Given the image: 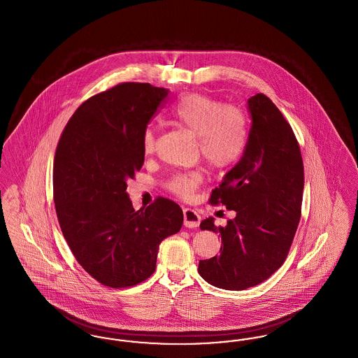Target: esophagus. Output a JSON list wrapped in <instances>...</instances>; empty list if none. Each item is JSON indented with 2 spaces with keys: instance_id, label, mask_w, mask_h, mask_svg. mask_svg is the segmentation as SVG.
I'll use <instances>...</instances> for the list:
<instances>
[{
  "instance_id": "34e87169",
  "label": "esophagus",
  "mask_w": 358,
  "mask_h": 358,
  "mask_svg": "<svg viewBox=\"0 0 358 358\" xmlns=\"http://www.w3.org/2000/svg\"><path fill=\"white\" fill-rule=\"evenodd\" d=\"M200 222H201V217L194 209H190V208L184 209V225L187 228H197L200 225Z\"/></svg>"
}]
</instances>
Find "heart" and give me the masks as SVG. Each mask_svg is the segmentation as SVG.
I'll return each mask as SVG.
<instances>
[{
    "label": "heart",
    "mask_w": 358,
    "mask_h": 358,
    "mask_svg": "<svg viewBox=\"0 0 358 358\" xmlns=\"http://www.w3.org/2000/svg\"><path fill=\"white\" fill-rule=\"evenodd\" d=\"M171 117L199 136L200 153L208 165L224 169L235 165L247 145V120L243 110L203 94H187L171 107ZM143 152L153 154L157 148V130L149 126L142 138ZM203 182L200 171H177L165 187L173 194L189 200Z\"/></svg>",
    "instance_id": "obj_1"
}]
</instances>
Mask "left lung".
<instances>
[{
	"label": "left lung",
	"mask_w": 358,
	"mask_h": 358,
	"mask_svg": "<svg viewBox=\"0 0 358 358\" xmlns=\"http://www.w3.org/2000/svg\"><path fill=\"white\" fill-rule=\"evenodd\" d=\"M252 118L243 157L212 190L209 203L236 212L227 227L213 217L201 229L220 232V255L200 260L212 286L245 289L268 279L286 260L295 236L305 185L301 149L289 122L264 94L248 99Z\"/></svg>",
	"instance_id": "left-lung-1"
}]
</instances>
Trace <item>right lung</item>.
Listing matches in <instances>:
<instances>
[{"instance_id": "1", "label": "right lung", "mask_w": 358, "mask_h": 358, "mask_svg": "<svg viewBox=\"0 0 358 358\" xmlns=\"http://www.w3.org/2000/svg\"><path fill=\"white\" fill-rule=\"evenodd\" d=\"M169 91L120 83L82 103L53 161V200L78 263L103 286L131 287L155 271L159 244L177 234L182 209L169 199L136 210L126 193L141 171L143 133Z\"/></svg>"}]
</instances>
